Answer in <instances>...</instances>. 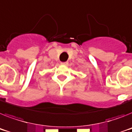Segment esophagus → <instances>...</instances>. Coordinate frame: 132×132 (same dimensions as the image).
I'll use <instances>...</instances> for the list:
<instances>
[{"label":"esophagus","instance_id":"34e87169","mask_svg":"<svg viewBox=\"0 0 132 132\" xmlns=\"http://www.w3.org/2000/svg\"><path fill=\"white\" fill-rule=\"evenodd\" d=\"M68 64V62H61V64L62 65H67Z\"/></svg>","mask_w":132,"mask_h":132}]
</instances>
